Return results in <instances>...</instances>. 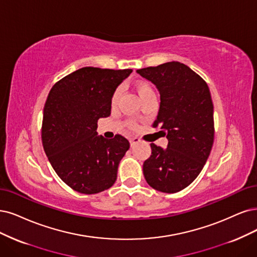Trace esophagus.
<instances>
[{"mask_svg":"<svg viewBox=\"0 0 257 257\" xmlns=\"http://www.w3.org/2000/svg\"><path fill=\"white\" fill-rule=\"evenodd\" d=\"M140 142V139L139 138H132V139H130V146L131 147H134V146H136L138 143Z\"/></svg>","mask_w":257,"mask_h":257,"instance_id":"34e87169","label":"esophagus"}]
</instances>
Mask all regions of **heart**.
I'll return each instance as SVG.
<instances>
[{"mask_svg": "<svg viewBox=\"0 0 257 257\" xmlns=\"http://www.w3.org/2000/svg\"><path fill=\"white\" fill-rule=\"evenodd\" d=\"M135 88L139 94V96L142 99H144L145 97L149 96V95H154L155 92L153 90V87L147 82V81H144V80H139L135 83ZM119 94H120V90L117 89L115 90V92L113 93L112 95V99H111V102L112 104H115L118 97H119Z\"/></svg>", "mask_w": 257, "mask_h": 257, "instance_id": "obj_1", "label": "heart"}]
</instances>
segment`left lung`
I'll return each mask as SVG.
<instances>
[{"instance_id": "1", "label": "left lung", "mask_w": 257, "mask_h": 257, "mask_svg": "<svg viewBox=\"0 0 257 257\" xmlns=\"http://www.w3.org/2000/svg\"><path fill=\"white\" fill-rule=\"evenodd\" d=\"M160 93L154 127L168 140L166 148L151 143L143 164L147 183L162 193L187 187L202 170L214 143V107L206 82L187 65L172 61L137 70Z\"/></svg>"}]
</instances>
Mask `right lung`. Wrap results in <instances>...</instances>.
<instances>
[{"mask_svg":"<svg viewBox=\"0 0 257 257\" xmlns=\"http://www.w3.org/2000/svg\"><path fill=\"white\" fill-rule=\"evenodd\" d=\"M132 70L85 66L56 82L43 109L42 144L56 174L74 191L91 195L110 188L130 145L116 135L97 134V121L111 113L116 88Z\"/></svg>","mask_w":257,"mask_h":257,"instance_id":"add662e5","label":"right lung"}]
</instances>
